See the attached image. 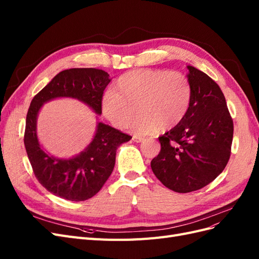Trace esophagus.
<instances>
[{
  "label": "esophagus",
  "mask_w": 259,
  "mask_h": 259,
  "mask_svg": "<svg viewBox=\"0 0 259 259\" xmlns=\"http://www.w3.org/2000/svg\"><path fill=\"white\" fill-rule=\"evenodd\" d=\"M133 140H134V142H136V143H143V142H145V138L134 135V136H133Z\"/></svg>",
  "instance_id": "obj_1"
}]
</instances>
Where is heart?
Masks as SVG:
<instances>
[{
  "instance_id": "heart-1",
  "label": "heart",
  "mask_w": 259,
  "mask_h": 259,
  "mask_svg": "<svg viewBox=\"0 0 259 259\" xmlns=\"http://www.w3.org/2000/svg\"><path fill=\"white\" fill-rule=\"evenodd\" d=\"M192 94L189 77L183 72L138 69L116 80L112 92L103 98V112L115 126L125 128L137 110L133 131L150 134L159 127L177 126L189 111Z\"/></svg>"
}]
</instances>
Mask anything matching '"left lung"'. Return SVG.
Masks as SVG:
<instances>
[{
  "mask_svg": "<svg viewBox=\"0 0 259 259\" xmlns=\"http://www.w3.org/2000/svg\"><path fill=\"white\" fill-rule=\"evenodd\" d=\"M192 85L189 111L159 137L161 151L151 161L154 175L179 193L199 190L222 173L230 159L233 121L218 84L188 66Z\"/></svg>",
  "mask_w": 259,
  "mask_h": 259,
  "instance_id": "left-lung-1",
  "label": "left lung"
}]
</instances>
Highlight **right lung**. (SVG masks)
<instances>
[{
	"label": "right lung",
	"instance_id": "obj_1",
	"mask_svg": "<svg viewBox=\"0 0 259 259\" xmlns=\"http://www.w3.org/2000/svg\"><path fill=\"white\" fill-rule=\"evenodd\" d=\"M109 82V74L100 69L64 70L31 100L23 136L28 159L38 183L59 198L79 202L94 197L112 173L117 147L128 142L132 136L98 123L95 137L85 151L73 159H55L38 145L37 112L44 103L53 98L72 97L101 114L104 91Z\"/></svg>",
	"mask_w": 259,
	"mask_h": 259
}]
</instances>
